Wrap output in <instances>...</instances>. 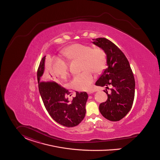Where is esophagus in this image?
Here are the masks:
<instances>
[{
  "mask_svg": "<svg viewBox=\"0 0 160 160\" xmlns=\"http://www.w3.org/2000/svg\"><path fill=\"white\" fill-rule=\"evenodd\" d=\"M93 93V92H92V91H88V92H87V94L88 95H91V94H92Z\"/></svg>",
  "mask_w": 160,
  "mask_h": 160,
  "instance_id": "1",
  "label": "esophagus"
}]
</instances>
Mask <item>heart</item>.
Wrapping results in <instances>:
<instances>
[{"instance_id": "b5f03b06", "label": "heart", "mask_w": 160, "mask_h": 160, "mask_svg": "<svg viewBox=\"0 0 160 160\" xmlns=\"http://www.w3.org/2000/svg\"><path fill=\"white\" fill-rule=\"evenodd\" d=\"M63 54L71 60H81L83 72L75 75L70 81L72 88L78 91H85L90 88L95 77L92 72L99 74L106 68L107 58L106 52L100 47L93 48L91 45L74 43L66 47ZM68 63L60 58H54L52 70L54 75L65 78L68 73Z\"/></svg>"}]
</instances>
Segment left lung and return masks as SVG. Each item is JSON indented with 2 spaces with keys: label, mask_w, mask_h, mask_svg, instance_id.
<instances>
[{
  "label": "left lung",
  "mask_w": 160,
  "mask_h": 160,
  "mask_svg": "<svg viewBox=\"0 0 160 160\" xmlns=\"http://www.w3.org/2000/svg\"><path fill=\"white\" fill-rule=\"evenodd\" d=\"M92 43L106 53L107 68L97 80L95 85L112 86L111 93L104 90L108 98L100 104L101 115L112 121H118L130 110L134 100L135 82L127 58L122 51L110 41L104 38L93 39Z\"/></svg>",
  "instance_id": "obj_1"
}]
</instances>
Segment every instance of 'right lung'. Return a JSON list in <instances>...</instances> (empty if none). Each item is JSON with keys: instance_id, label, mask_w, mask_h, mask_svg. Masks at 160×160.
<instances>
[{"instance_id": "add662e5", "label": "right lung", "mask_w": 160, "mask_h": 160, "mask_svg": "<svg viewBox=\"0 0 160 160\" xmlns=\"http://www.w3.org/2000/svg\"><path fill=\"white\" fill-rule=\"evenodd\" d=\"M45 56L40 62L37 77L38 87L43 104L49 115L59 124L67 128L78 126L85 117V104L88 99L86 92H76L72 102L66 96L70 93L54 81L42 79L45 70Z\"/></svg>"}]
</instances>
